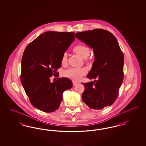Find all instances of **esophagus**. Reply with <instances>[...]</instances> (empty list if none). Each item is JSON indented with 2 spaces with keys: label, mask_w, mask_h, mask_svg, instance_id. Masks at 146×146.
Instances as JSON below:
<instances>
[{
  "label": "esophagus",
  "mask_w": 146,
  "mask_h": 146,
  "mask_svg": "<svg viewBox=\"0 0 146 146\" xmlns=\"http://www.w3.org/2000/svg\"><path fill=\"white\" fill-rule=\"evenodd\" d=\"M77 84H78V83H77V82H75V81H73V85L74 86L76 85Z\"/></svg>",
  "instance_id": "esophagus-1"
}]
</instances>
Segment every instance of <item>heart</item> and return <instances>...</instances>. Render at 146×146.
<instances>
[{
    "label": "heart",
    "instance_id": "1",
    "mask_svg": "<svg viewBox=\"0 0 146 146\" xmlns=\"http://www.w3.org/2000/svg\"><path fill=\"white\" fill-rule=\"evenodd\" d=\"M73 51L76 54L81 56L83 58H87L90 54V49L82 44H79L75 46ZM67 61V54L64 52L62 55L61 58L62 64H65ZM86 73V70L84 68H70L66 70L64 72V76L74 80H78Z\"/></svg>",
    "mask_w": 146,
    "mask_h": 146
}]
</instances>
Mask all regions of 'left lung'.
<instances>
[{
    "label": "left lung",
    "instance_id": "8db88e82",
    "mask_svg": "<svg viewBox=\"0 0 146 146\" xmlns=\"http://www.w3.org/2000/svg\"><path fill=\"white\" fill-rule=\"evenodd\" d=\"M75 36L92 48L95 55L87 78L97 80L82 83L84 102L97 110L111 106L118 96L124 79V55L116 38L102 29L78 32Z\"/></svg>",
    "mask_w": 146,
    "mask_h": 146
}]
</instances>
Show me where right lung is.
I'll use <instances>...</instances> for the list:
<instances>
[{"label": "right lung", "mask_w": 146, "mask_h": 146, "mask_svg": "<svg viewBox=\"0 0 146 146\" xmlns=\"http://www.w3.org/2000/svg\"><path fill=\"white\" fill-rule=\"evenodd\" d=\"M75 40L74 32L49 31L29 43L21 61V84L35 107L44 112H53L60 107L63 92L73 86L67 78L51 83L52 75L59 76L62 55Z\"/></svg>", "instance_id": "add662e5"}]
</instances>
